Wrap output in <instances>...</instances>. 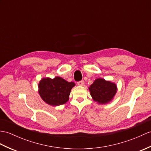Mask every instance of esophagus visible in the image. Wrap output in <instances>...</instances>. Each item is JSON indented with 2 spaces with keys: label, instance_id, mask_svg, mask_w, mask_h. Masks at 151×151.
I'll use <instances>...</instances> for the list:
<instances>
[{
  "label": "esophagus",
  "instance_id": "1",
  "mask_svg": "<svg viewBox=\"0 0 151 151\" xmlns=\"http://www.w3.org/2000/svg\"><path fill=\"white\" fill-rule=\"evenodd\" d=\"M77 83H78V85L80 86H83L84 85V81L83 80H81V81H79L77 82Z\"/></svg>",
  "mask_w": 151,
  "mask_h": 151
}]
</instances>
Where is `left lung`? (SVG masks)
Returning <instances> with one entry per match:
<instances>
[{
  "instance_id": "8db88e82",
  "label": "left lung",
  "mask_w": 151,
  "mask_h": 151,
  "mask_svg": "<svg viewBox=\"0 0 151 151\" xmlns=\"http://www.w3.org/2000/svg\"><path fill=\"white\" fill-rule=\"evenodd\" d=\"M93 99L100 104H106L113 99L117 91L114 83L106 81L103 78H97L89 87Z\"/></svg>"
}]
</instances>
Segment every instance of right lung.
Masks as SVG:
<instances>
[{
    "mask_svg": "<svg viewBox=\"0 0 151 151\" xmlns=\"http://www.w3.org/2000/svg\"><path fill=\"white\" fill-rule=\"evenodd\" d=\"M75 86L74 82H69L59 76L53 79L44 78L38 84V93L45 103L58 106L69 100L71 90Z\"/></svg>",
    "mask_w": 151,
    "mask_h": 151,
    "instance_id": "obj_1",
    "label": "right lung"
}]
</instances>
